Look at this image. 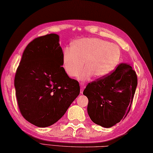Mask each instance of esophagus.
Instances as JSON below:
<instances>
[{"mask_svg":"<svg viewBox=\"0 0 153 153\" xmlns=\"http://www.w3.org/2000/svg\"><path fill=\"white\" fill-rule=\"evenodd\" d=\"M80 94H82L83 90H84V88L86 87V86H85L84 82H80Z\"/></svg>","mask_w":153,"mask_h":153,"instance_id":"esophagus-1","label":"esophagus"}]
</instances>
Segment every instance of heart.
I'll list each match as a JSON object with an SVG mask.
<instances>
[{
	"instance_id": "b5f03b06",
	"label": "heart",
	"mask_w": 153,
	"mask_h": 153,
	"mask_svg": "<svg viewBox=\"0 0 153 153\" xmlns=\"http://www.w3.org/2000/svg\"><path fill=\"white\" fill-rule=\"evenodd\" d=\"M121 51L117 45L98 38H86L71 43L70 48H65L62 56V67L69 77L76 76L84 81L93 75L102 79L112 73L119 65Z\"/></svg>"
}]
</instances>
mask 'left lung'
Here are the masks:
<instances>
[{"instance_id":"left-lung-1","label":"left lung","mask_w":153,"mask_h":153,"mask_svg":"<svg viewBox=\"0 0 153 153\" xmlns=\"http://www.w3.org/2000/svg\"><path fill=\"white\" fill-rule=\"evenodd\" d=\"M137 86V76L131 66L120 64L106 77L88 83L83 91L88 98L87 112L92 121L111 128L130 111Z\"/></svg>"}]
</instances>
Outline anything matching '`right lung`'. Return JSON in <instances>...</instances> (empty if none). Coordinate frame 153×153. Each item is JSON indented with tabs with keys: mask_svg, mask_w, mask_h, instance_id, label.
Masks as SVG:
<instances>
[{
	"mask_svg": "<svg viewBox=\"0 0 153 153\" xmlns=\"http://www.w3.org/2000/svg\"><path fill=\"white\" fill-rule=\"evenodd\" d=\"M59 36L49 34L26 47L14 78L17 102L22 117L38 127L56 123L80 93L79 82L62 66Z\"/></svg>",
	"mask_w": 153,
	"mask_h": 153,
	"instance_id": "obj_1",
	"label": "right lung"
}]
</instances>
